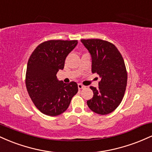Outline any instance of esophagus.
I'll return each mask as SVG.
<instances>
[{"label":"esophagus","instance_id":"1","mask_svg":"<svg viewBox=\"0 0 152 152\" xmlns=\"http://www.w3.org/2000/svg\"><path fill=\"white\" fill-rule=\"evenodd\" d=\"M78 89H82V88H84V86H83V85L82 84H81V83H78Z\"/></svg>","mask_w":152,"mask_h":152}]
</instances>
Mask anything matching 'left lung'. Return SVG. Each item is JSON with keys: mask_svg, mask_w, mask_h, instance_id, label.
<instances>
[{"mask_svg": "<svg viewBox=\"0 0 152 152\" xmlns=\"http://www.w3.org/2000/svg\"><path fill=\"white\" fill-rule=\"evenodd\" d=\"M91 56V71L100 77L99 88L91 86L94 96L87 105L94 112L105 115L118 107L127 83V72L121 54L113 43L101 39H81Z\"/></svg>", "mask_w": 152, "mask_h": 152, "instance_id": "obj_1", "label": "left lung"}]
</instances>
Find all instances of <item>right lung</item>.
I'll use <instances>...</instances> for the list:
<instances>
[{
    "label": "right lung",
    "mask_w": 152,
    "mask_h": 152,
    "mask_svg": "<svg viewBox=\"0 0 152 152\" xmlns=\"http://www.w3.org/2000/svg\"><path fill=\"white\" fill-rule=\"evenodd\" d=\"M78 41L50 40L36 47L28 59L26 86L34 105L50 116L62 114L78 92V85L58 81L57 72L64 68L66 56Z\"/></svg>",
    "instance_id": "add662e5"
}]
</instances>
